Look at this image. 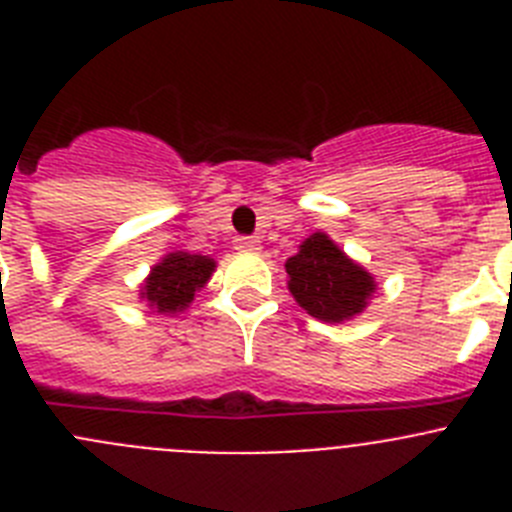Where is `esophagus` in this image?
Here are the masks:
<instances>
[{"instance_id":"obj_1","label":"esophagus","mask_w":512,"mask_h":512,"mask_svg":"<svg viewBox=\"0 0 512 512\" xmlns=\"http://www.w3.org/2000/svg\"><path fill=\"white\" fill-rule=\"evenodd\" d=\"M261 241L259 238H253V235H238L235 238V251H243V253H253L259 251Z\"/></svg>"}]
</instances>
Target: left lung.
I'll return each mask as SVG.
<instances>
[{
	"instance_id": "8db88e82",
	"label": "left lung",
	"mask_w": 512,
	"mask_h": 512,
	"mask_svg": "<svg viewBox=\"0 0 512 512\" xmlns=\"http://www.w3.org/2000/svg\"><path fill=\"white\" fill-rule=\"evenodd\" d=\"M289 292L312 318L341 323L366 307L374 292V279L330 241L325 233H312L300 253L287 259Z\"/></svg>"
}]
</instances>
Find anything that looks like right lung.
I'll list each match as a JSON object with an SVG mask.
<instances>
[{
	"label": "right lung",
	"instance_id": "1",
	"mask_svg": "<svg viewBox=\"0 0 512 512\" xmlns=\"http://www.w3.org/2000/svg\"><path fill=\"white\" fill-rule=\"evenodd\" d=\"M212 269L215 261L207 256L184 251L169 253L161 264L153 266L140 295L156 307V312L184 310L194 300V292L205 287Z\"/></svg>",
	"mask_w": 512,
	"mask_h": 512
}]
</instances>
